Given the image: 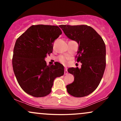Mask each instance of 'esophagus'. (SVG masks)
I'll return each mask as SVG.
<instances>
[{
  "mask_svg": "<svg viewBox=\"0 0 121 121\" xmlns=\"http://www.w3.org/2000/svg\"><path fill=\"white\" fill-rule=\"evenodd\" d=\"M64 74L66 75L68 74V69H67V68L66 67H65V70H64Z\"/></svg>",
  "mask_w": 121,
  "mask_h": 121,
  "instance_id": "34e87169",
  "label": "esophagus"
}]
</instances>
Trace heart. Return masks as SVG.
<instances>
[{"label": "heart", "instance_id": "heart-1", "mask_svg": "<svg viewBox=\"0 0 121 121\" xmlns=\"http://www.w3.org/2000/svg\"><path fill=\"white\" fill-rule=\"evenodd\" d=\"M69 59L68 57L64 56H60L58 57V60L61 63L63 64H66V62H67L68 59Z\"/></svg>", "mask_w": 121, "mask_h": 121}]
</instances>
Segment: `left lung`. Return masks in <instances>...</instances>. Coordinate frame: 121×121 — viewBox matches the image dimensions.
<instances>
[{
    "label": "left lung",
    "mask_w": 121,
    "mask_h": 121,
    "mask_svg": "<svg viewBox=\"0 0 121 121\" xmlns=\"http://www.w3.org/2000/svg\"><path fill=\"white\" fill-rule=\"evenodd\" d=\"M65 35L76 41L78 48L76 57L81 62V68H70L74 81L66 85L70 95L76 97L86 96L96 89L106 67V46L101 36L93 28L85 25H60Z\"/></svg>",
    "instance_id": "8db88e82"
}]
</instances>
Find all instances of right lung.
I'll return each mask as SVG.
<instances>
[{
	"label": "right lung",
	"mask_w": 121,
	"mask_h": 121,
	"mask_svg": "<svg viewBox=\"0 0 121 121\" xmlns=\"http://www.w3.org/2000/svg\"><path fill=\"white\" fill-rule=\"evenodd\" d=\"M62 32L57 26H32L16 40L12 66L22 89L35 97L46 96L51 92L54 80L64 75L59 62L47 65V55L52 52L53 43Z\"/></svg>",
	"instance_id": "1"
}]
</instances>
